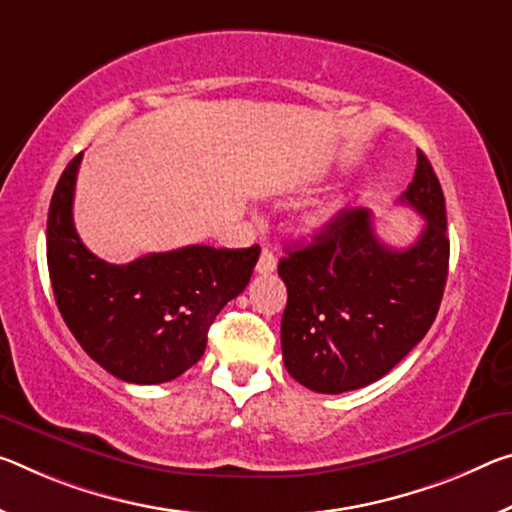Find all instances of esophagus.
Segmentation results:
<instances>
[{"label": "esophagus", "instance_id": "34e87169", "mask_svg": "<svg viewBox=\"0 0 512 512\" xmlns=\"http://www.w3.org/2000/svg\"><path fill=\"white\" fill-rule=\"evenodd\" d=\"M275 266H278V259H275L273 250L264 248V250H262V255H259V259H257L255 271H257V273H262V275H269V273H273V271H275Z\"/></svg>", "mask_w": 512, "mask_h": 512}]
</instances>
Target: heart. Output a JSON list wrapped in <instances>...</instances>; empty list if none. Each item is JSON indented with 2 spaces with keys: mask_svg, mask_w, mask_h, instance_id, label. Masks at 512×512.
<instances>
[{
  "mask_svg": "<svg viewBox=\"0 0 512 512\" xmlns=\"http://www.w3.org/2000/svg\"><path fill=\"white\" fill-rule=\"evenodd\" d=\"M339 209H342V202H326V205L316 207L314 212L307 214L305 225L310 232H323L326 227L335 221Z\"/></svg>",
  "mask_w": 512,
  "mask_h": 512,
  "instance_id": "1",
  "label": "heart"
}]
</instances>
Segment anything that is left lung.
I'll list each match as a JSON object with an SVG mask.
<instances>
[{
	"mask_svg": "<svg viewBox=\"0 0 512 512\" xmlns=\"http://www.w3.org/2000/svg\"><path fill=\"white\" fill-rule=\"evenodd\" d=\"M399 202L426 221L408 248L385 246L369 209L358 207L342 209L312 243L280 259L287 285L282 358L291 378L312 392L376 383L433 326L449 275V237L442 186L421 150Z\"/></svg>",
	"mask_w": 512,
	"mask_h": 512,
	"instance_id": "1",
	"label": "left lung"
}]
</instances>
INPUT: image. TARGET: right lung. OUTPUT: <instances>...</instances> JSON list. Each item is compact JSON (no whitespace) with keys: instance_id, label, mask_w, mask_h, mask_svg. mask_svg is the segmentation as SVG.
Segmentation results:
<instances>
[{"instance_id":"right-lung-1","label":"right lung","mask_w":512,"mask_h":512,"mask_svg":"<svg viewBox=\"0 0 512 512\" xmlns=\"http://www.w3.org/2000/svg\"><path fill=\"white\" fill-rule=\"evenodd\" d=\"M81 152L63 170L47 214V269L56 305L79 346L125 383L182 376L207 346L216 314L250 282L259 246H184L129 264L95 257L75 230Z\"/></svg>"}]
</instances>
